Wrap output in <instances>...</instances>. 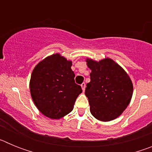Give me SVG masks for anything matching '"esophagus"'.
Wrapping results in <instances>:
<instances>
[{
    "instance_id": "esophagus-1",
    "label": "esophagus",
    "mask_w": 152,
    "mask_h": 152,
    "mask_svg": "<svg viewBox=\"0 0 152 152\" xmlns=\"http://www.w3.org/2000/svg\"><path fill=\"white\" fill-rule=\"evenodd\" d=\"M81 88H82V90H83V91H84V90H85V88H86V84H85V83H82V84H81Z\"/></svg>"
}]
</instances>
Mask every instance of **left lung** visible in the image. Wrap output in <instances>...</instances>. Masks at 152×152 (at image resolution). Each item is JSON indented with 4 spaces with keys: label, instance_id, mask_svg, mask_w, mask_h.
Returning a JSON list of instances; mask_svg holds the SVG:
<instances>
[{
    "label": "left lung",
    "instance_id": "obj_1",
    "mask_svg": "<svg viewBox=\"0 0 152 152\" xmlns=\"http://www.w3.org/2000/svg\"><path fill=\"white\" fill-rule=\"evenodd\" d=\"M91 69L85 95L90 110L100 121H110L121 115L131 100L132 83L124 70L110 58L87 60Z\"/></svg>",
    "mask_w": 152,
    "mask_h": 152
}]
</instances>
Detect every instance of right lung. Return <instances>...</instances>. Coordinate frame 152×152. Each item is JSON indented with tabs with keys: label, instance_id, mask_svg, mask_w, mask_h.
Listing matches in <instances>:
<instances>
[{
	"label": "right lung",
	"instance_id": "obj_1",
	"mask_svg": "<svg viewBox=\"0 0 152 152\" xmlns=\"http://www.w3.org/2000/svg\"><path fill=\"white\" fill-rule=\"evenodd\" d=\"M72 61L59 54L40 61L31 75L29 88L35 105L45 116L60 119L72 112L81 87L75 81Z\"/></svg>",
	"mask_w": 152,
	"mask_h": 152
}]
</instances>
